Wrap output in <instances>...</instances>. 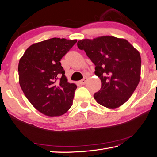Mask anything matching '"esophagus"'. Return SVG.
<instances>
[{
  "instance_id": "esophagus-1",
  "label": "esophagus",
  "mask_w": 157,
  "mask_h": 157,
  "mask_svg": "<svg viewBox=\"0 0 157 157\" xmlns=\"http://www.w3.org/2000/svg\"><path fill=\"white\" fill-rule=\"evenodd\" d=\"M86 81H87V78H83L82 80L80 81V82L79 83H80L81 85H84V84H86Z\"/></svg>"
}]
</instances>
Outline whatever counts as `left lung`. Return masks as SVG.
I'll return each mask as SVG.
<instances>
[{
    "label": "left lung",
    "instance_id": "left-lung-1",
    "mask_svg": "<svg viewBox=\"0 0 157 157\" xmlns=\"http://www.w3.org/2000/svg\"><path fill=\"white\" fill-rule=\"evenodd\" d=\"M77 46L95 66L101 80L94 98L100 105L117 108L131 97L140 80L141 56L128 40L113 36L81 40Z\"/></svg>",
    "mask_w": 157,
    "mask_h": 157
}]
</instances>
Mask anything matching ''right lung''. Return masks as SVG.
<instances>
[{
  "instance_id": "1",
  "label": "right lung",
  "mask_w": 157,
  "mask_h": 157,
  "mask_svg": "<svg viewBox=\"0 0 157 157\" xmlns=\"http://www.w3.org/2000/svg\"><path fill=\"white\" fill-rule=\"evenodd\" d=\"M76 42L54 37L35 43L20 59V87L32 105L47 116L62 115L73 104L77 86L68 82L60 61Z\"/></svg>"
}]
</instances>
